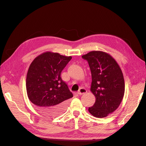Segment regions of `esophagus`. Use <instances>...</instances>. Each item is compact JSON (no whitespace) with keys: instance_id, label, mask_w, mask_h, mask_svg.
Here are the masks:
<instances>
[{"instance_id":"1","label":"esophagus","mask_w":146,"mask_h":146,"mask_svg":"<svg viewBox=\"0 0 146 146\" xmlns=\"http://www.w3.org/2000/svg\"><path fill=\"white\" fill-rule=\"evenodd\" d=\"M86 92H87L86 89H85V88H80V89H79V91L78 92V94L79 95H81L85 94Z\"/></svg>"}]
</instances>
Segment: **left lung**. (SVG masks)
I'll use <instances>...</instances> for the list:
<instances>
[{
    "instance_id": "left-lung-1",
    "label": "left lung",
    "mask_w": 146,
    "mask_h": 146,
    "mask_svg": "<svg viewBox=\"0 0 146 146\" xmlns=\"http://www.w3.org/2000/svg\"><path fill=\"white\" fill-rule=\"evenodd\" d=\"M82 57L88 62L92 74L90 90L96 98L89 112L96 118L106 117L118 108L123 99V74L117 61L106 52L93 51Z\"/></svg>"
}]
</instances>
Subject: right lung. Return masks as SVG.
<instances>
[{
    "instance_id": "1",
    "label": "right lung",
    "mask_w": 146,
    "mask_h": 146,
    "mask_svg": "<svg viewBox=\"0 0 146 146\" xmlns=\"http://www.w3.org/2000/svg\"><path fill=\"white\" fill-rule=\"evenodd\" d=\"M72 58L45 52L36 57L29 66L26 80L28 97L45 115H60L65 111L68 99L73 97L60 76Z\"/></svg>"
}]
</instances>
